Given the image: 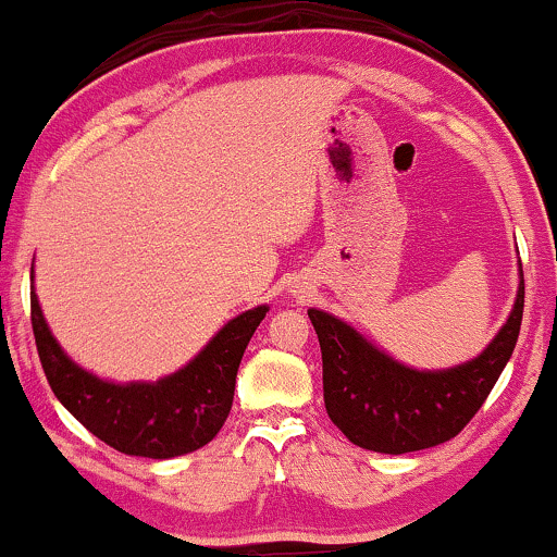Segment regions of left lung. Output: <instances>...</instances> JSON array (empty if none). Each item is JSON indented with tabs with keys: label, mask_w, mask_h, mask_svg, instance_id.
<instances>
[{
	"label": "left lung",
	"mask_w": 557,
	"mask_h": 557,
	"mask_svg": "<svg viewBox=\"0 0 557 557\" xmlns=\"http://www.w3.org/2000/svg\"><path fill=\"white\" fill-rule=\"evenodd\" d=\"M521 265V263H519ZM323 351V398L331 422L359 448L411 454L467 428L513 355L524 315V273L511 315L482 355L448 370L398 362L331 312L307 310Z\"/></svg>",
	"instance_id": "left-lung-1"
}]
</instances>
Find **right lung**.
<instances>
[{
  "mask_svg": "<svg viewBox=\"0 0 557 557\" xmlns=\"http://www.w3.org/2000/svg\"><path fill=\"white\" fill-rule=\"evenodd\" d=\"M33 281V268H30ZM268 305L232 318L182 370L156 383H114L72 362L51 336L36 289L30 323L46 381L62 407L98 441L127 456L174 459L211 443L234 401L237 370Z\"/></svg>",
  "mask_w": 557,
  "mask_h": 557,
  "instance_id": "1",
  "label": "right lung"
}]
</instances>
